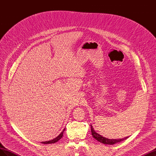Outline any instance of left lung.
Listing matches in <instances>:
<instances>
[{"label":"left lung","instance_id":"8db88e82","mask_svg":"<svg viewBox=\"0 0 156 156\" xmlns=\"http://www.w3.org/2000/svg\"><path fill=\"white\" fill-rule=\"evenodd\" d=\"M91 127V132H92V135L93 136V137L94 139H96L99 142H100L101 143L105 144H115L117 143H120L121 141H123L126 139H127L129 136H127V137L123 138V139H107L105 137H103L101 135L98 134V133L94 130V128L92 126L90 125Z\"/></svg>","mask_w":156,"mask_h":156}]
</instances>
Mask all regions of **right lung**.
I'll list each match as a JSON object with an SVG mask.
<instances>
[{
    "label": "right lung",
    "instance_id": "right-lung-1",
    "mask_svg": "<svg viewBox=\"0 0 156 156\" xmlns=\"http://www.w3.org/2000/svg\"><path fill=\"white\" fill-rule=\"evenodd\" d=\"M65 131V129H64V130L61 132V133L58 136H56V138H55V139H52V140H48V141H45V142H42V143L43 144H52V143H56V142H57L58 140H59L62 137V136H63V133H64V131Z\"/></svg>",
    "mask_w": 156,
    "mask_h": 156
}]
</instances>
